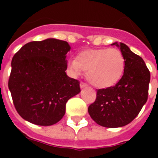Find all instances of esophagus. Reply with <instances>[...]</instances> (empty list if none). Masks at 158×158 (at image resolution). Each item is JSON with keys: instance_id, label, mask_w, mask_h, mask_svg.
Segmentation results:
<instances>
[{"instance_id": "obj_1", "label": "esophagus", "mask_w": 158, "mask_h": 158, "mask_svg": "<svg viewBox=\"0 0 158 158\" xmlns=\"http://www.w3.org/2000/svg\"><path fill=\"white\" fill-rule=\"evenodd\" d=\"M79 85H80V89H84V88H87V84H85V83H83V82H81Z\"/></svg>"}]
</instances>
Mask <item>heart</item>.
I'll list each match as a JSON object with an SVG mask.
<instances>
[{
  "label": "heart",
  "mask_w": 158,
  "mask_h": 158,
  "mask_svg": "<svg viewBox=\"0 0 158 158\" xmlns=\"http://www.w3.org/2000/svg\"><path fill=\"white\" fill-rule=\"evenodd\" d=\"M67 66L74 75L87 71V79L98 89L110 88L122 78L125 69V60L116 48H99L82 51L76 59L68 60Z\"/></svg>",
  "instance_id": "heart-1"
}]
</instances>
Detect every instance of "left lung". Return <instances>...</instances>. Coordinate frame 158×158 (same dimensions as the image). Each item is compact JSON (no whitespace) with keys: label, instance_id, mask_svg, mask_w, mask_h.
<instances>
[{"label":"left lung","instance_id":"1","mask_svg":"<svg viewBox=\"0 0 158 158\" xmlns=\"http://www.w3.org/2000/svg\"><path fill=\"white\" fill-rule=\"evenodd\" d=\"M111 45L119 48L125 57V72L115 86L97 91L96 101L88 110L98 125L118 128L131 122L146 103L150 72L142 57L133 52L125 43Z\"/></svg>","mask_w":158,"mask_h":158}]
</instances>
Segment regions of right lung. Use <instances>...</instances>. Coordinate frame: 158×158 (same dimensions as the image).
<instances>
[{"mask_svg":"<svg viewBox=\"0 0 158 158\" xmlns=\"http://www.w3.org/2000/svg\"><path fill=\"white\" fill-rule=\"evenodd\" d=\"M69 50L67 42L51 38L27 43L14 56L8 86L23 119L54 125L64 116L67 101L80 93L79 82L65 73Z\"/></svg>","mask_w":158,"mask_h":158,"instance_id":"add662e5","label":"right lung"}]
</instances>
